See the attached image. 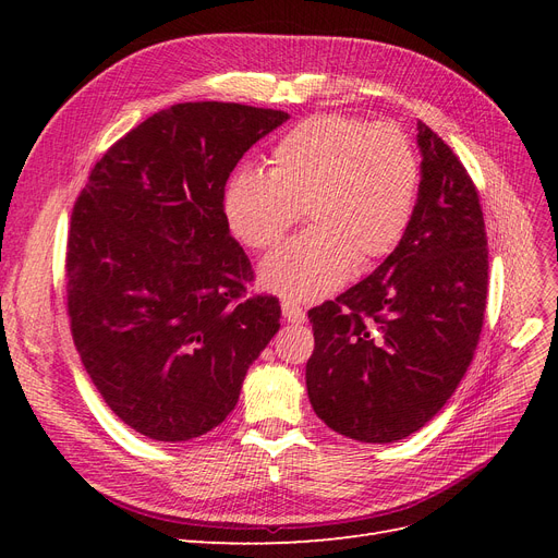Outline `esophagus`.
Returning a JSON list of instances; mask_svg holds the SVG:
<instances>
[{"instance_id": "esophagus-1", "label": "esophagus", "mask_w": 558, "mask_h": 558, "mask_svg": "<svg viewBox=\"0 0 558 558\" xmlns=\"http://www.w3.org/2000/svg\"><path fill=\"white\" fill-rule=\"evenodd\" d=\"M281 312H283V318L291 320V324H305V310H302L298 302L293 300H283L281 302Z\"/></svg>"}]
</instances>
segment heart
Here are the masks:
<instances>
[{
  "label": "heart",
  "instance_id": "heart-1",
  "mask_svg": "<svg viewBox=\"0 0 558 558\" xmlns=\"http://www.w3.org/2000/svg\"><path fill=\"white\" fill-rule=\"evenodd\" d=\"M269 172L238 170L223 193L234 238L265 251L298 221L310 226L260 265L267 291L314 300L359 267L388 256L408 232L418 158L408 134L391 123L367 125L349 116H314L283 134Z\"/></svg>",
  "mask_w": 558,
  "mask_h": 558
}]
</instances>
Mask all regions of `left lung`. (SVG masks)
Masks as SVG:
<instances>
[{"instance_id": "obj_1", "label": "left lung", "mask_w": 558, "mask_h": 558, "mask_svg": "<svg viewBox=\"0 0 558 558\" xmlns=\"http://www.w3.org/2000/svg\"><path fill=\"white\" fill-rule=\"evenodd\" d=\"M416 130L421 183L408 232L373 275L310 310V402L359 442H396L426 426L461 384L484 324L477 189L426 123Z\"/></svg>"}]
</instances>
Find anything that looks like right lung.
I'll return each mask as SVG.
<instances>
[{
	"label": "right lung",
	"instance_id": "add662e5",
	"mask_svg": "<svg viewBox=\"0 0 558 558\" xmlns=\"http://www.w3.org/2000/svg\"><path fill=\"white\" fill-rule=\"evenodd\" d=\"M289 113L183 102L146 118L81 191L66 238V312L111 412L158 442L223 424L248 365L279 330L272 295H246L230 234V172Z\"/></svg>",
	"mask_w": 558,
	"mask_h": 558
}]
</instances>
